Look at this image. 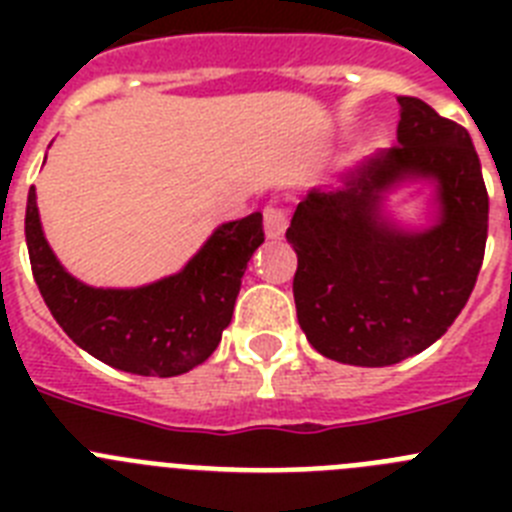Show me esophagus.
Returning a JSON list of instances; mask_svg holds the SVG:
<instances>
[{"mask_svg":"<svg viewBox=\"0 0 512 512\" xmlns=\"http://www.w3.org/2000/svg\"><path fill=\"white\" fill-rule=\"evenodd\" d=\"M287 212L277 205H269L264 210V230H266V238L269 241H279L287 230Z\"/></svg>","mask_w":512,"mask_h":512,"instance_id":"obj_1","label":"esophagus"}]
</instances>
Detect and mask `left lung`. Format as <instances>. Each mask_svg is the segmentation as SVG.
<instances>
[{
	"label": "left lung",
	"instance_id": "left-lung-1",
	"mask_svg": "<svg viewBox=\"0 0 512 512\" xmlns=\"http://www.w3.org/2000/svg\"><path fill=\"white\" fill-rule=\"evenodd\" d=\"M397 102V146L354 166L343 187L310 189L287 228L300 328L351 366H390L436 343L485 259L490 200L472 138L423 99ZM408 183L432 189L423 226L386 210Z\"/></svg>",
	"mask_w": 512,
	"mask_h": 512
}]
</instances>
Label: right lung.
I'll return each mask as SVG.
<instances>
[{
  "label": "right lung",
  "instance_id": "1",
  "mask_svg": "<svg viewBox=\"0 0 512 512\" xmlns=\"http://www.w3.org/2000/svg\"><path fill=\"white\" fill-rule=\"evenodd\" d=\"M25 238L40 295L76 346L120 372L176 377L207 361L223 338L264 228L261 212L217 225L176 274L140 287L76 279L45 238L35 187L27 194Z\"/></svg>",
  "mask_w": 512,
  "mask_h": 512
}]
</instances>
